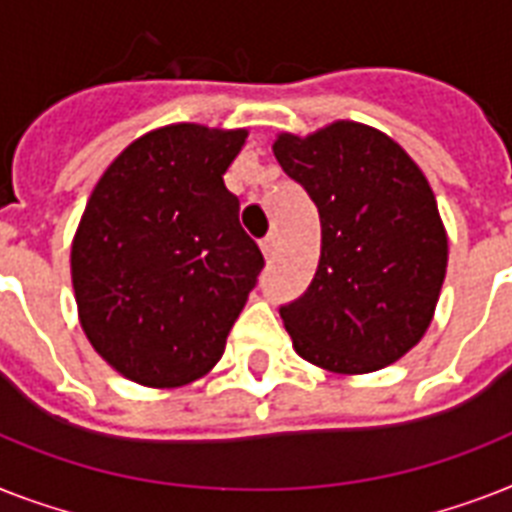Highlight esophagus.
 Here are the masks:
<instances>
[{"label":"esophagus","instance_id":"esophagus-1","mask_svg":"<svg viewBox=\"0 0 512 512\" xmlns=\"http://www.w3.org/2000/svg\"><path fill=\"white\" fill-rule=\"evenodd\" d=\"M260 249H263L265 257H273V252H276V236H273V233H268V236L260 241Z\"/></svg>","mask_w":512,"mask_h":512}]
</instances>
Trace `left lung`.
Wrapping results in <instances>:
<instances>
[{
    "label": "left lung",
    "instance_id": "obj_1",
    "mask_svg": "<svg viewBox=\"0 0 512 512\" xmlns=\"http://www.w3.org/2000/svg\"><path fill=\"white\" fill-rule=\"evenodd\" d=\"M273 156L319 209L321 257L305 295L281 305L292 345L337 374L393 364L422 340L446 276V231L422 170L396 140L335 122L279 135Z\"/></svg>",
    "mask_w": 512,
    "mask_h": 512
}]
</instances>
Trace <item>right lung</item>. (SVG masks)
Instances as JSON below:
<instances>
[{
  "label": "right lung",
  "mask_w": 512,
  "mask_h": 512,
  "mask_svg": "<svg viewBox=\"0 0 512 512\" xmlns=\"http://www.w3.org/2000/svg\"><path fill=\"white\" fill-rule=\"evenodd\" d=\"M247 130L170 124L95 185L71 244L79 321L127 380L180 388L220 361L263 271L223 183Z\"/></svg>",
  "instance_id": "obj_1"
}]
</instances>
